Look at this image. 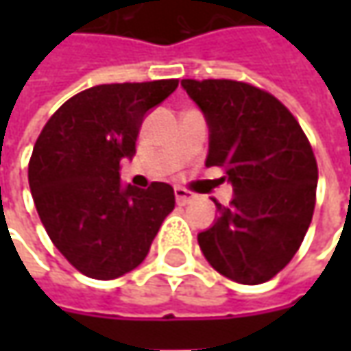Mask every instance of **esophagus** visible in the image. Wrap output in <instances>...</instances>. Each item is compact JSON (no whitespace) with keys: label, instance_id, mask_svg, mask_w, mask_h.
<instances>
[{"label":"esophagus","instance_id":"obj_1","mask_svg":"<svg viewBox=\"0 0 351 351\" xmlns=\"http://www.w3.org/2000/svg\"><path fill=\"white\" fill-rule=\"evenodd\" d=\"M173 193H176L178 205H187V203H191V201L195 199V193H191V191H187V189H183V187H176Z\"/></svg>","mask_w":351,"mask_h":351}]
</instances>
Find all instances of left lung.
Returning <instances> with one entry per match:
<instances>
[{
	"label": "left lung",
	"mask_w": 351,
	"mask_h": 351,
	"mask_svg": "<svg viewBox=\"0 0 351 351\" xmlns=\"http://www.w3.org/2000/svg\"><path fill=\"white\" fill-rule=\"evenodd\" d=\"M209 123L207 166L224 169L234 199L197 240L232 281L276 277L301 248L317 203L318 168L299 121L269 91L236 80H182ZM223 178V180H224Z\"/></svg>",
	"instance_id": "1"
}]
</instances>
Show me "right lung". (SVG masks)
Returning <instances> with one entry per match:
<instances>
[{"label": "right lung", "instance_id": "add662e5", "mask_svg": "<svg viewBox=\"0 0 351 351\" xmlns=\"http://www.w3.org/2000/svg\"><path fill=\"white\" fill-rule=\"evenodd\" d=\"M178 80L103 84L70 97L48 119L29 160V185L52 244L91 279H117L144 262L173 187L121 185L144 115L178 88Z\"/></svg>", "mask_w": 351, "mask_h": 351}]
</instances>
